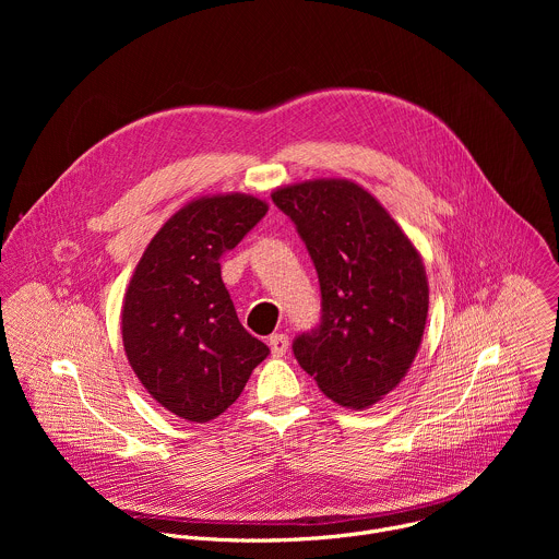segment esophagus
<instances>
[{
	"instance_id": "34e87169",
	"label": "esophagus",
	"mask_w": 559,
	"mask_h": 559,
	"mask_svg": "<svg viewBox=\"0 0 559 559\" xmlns=\"http://www.w3.org/2000/svg\"><path fill=\"white\" fill-rule=\"evenodd\" d=\"M267 343H270L272 356H276V358H283L285 352H287V347H289V338H287L285 334H272Z\"/></svg>"
}]
</instances>
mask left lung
Instances as JSON below:
<instances>
[{"label":"left lung","instance_id":"1","mask_svg":"<svg viewBox=\"0 0 559 559\" xmlns=\"http://www.w3.org/2000/svg\"><path fill=\"white\" fill-rule=\"evenodd\" d=\"M272 201L294 221L323 296L321 325L294 341V356L334 403L369 409L401 384L420 349L429 313L423 257L354 181L283 186Z\"/></svg>","mask_w":559,"mask_h":559}]
</instances>
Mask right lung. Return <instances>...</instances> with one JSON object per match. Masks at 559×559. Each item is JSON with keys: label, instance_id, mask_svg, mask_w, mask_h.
I'll return each instance as SVG.
<instances>
[{"label": "right lung", "instance_id": "obj_1", "mask_svg": "<svg viewBox=\"0 0 559 559\" xmlns=\"http://www.w3.org/2000/svg\"><path fill=\"white\" fill-rule=\"evenodd\" d=\"M265 212L241 192L192 199L152 236L126 289L128 362L154 401L188 423L221 416L270 354L238 321L221 278L223 252Z\"/></svg>", "mask_w": 559, "mask_h": 559}]
</instances>
